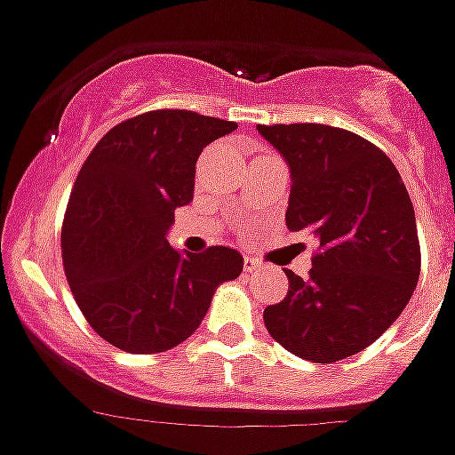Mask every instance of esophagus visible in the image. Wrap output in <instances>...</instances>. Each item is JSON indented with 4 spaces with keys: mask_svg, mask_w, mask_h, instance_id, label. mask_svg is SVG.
<instances>
[{
    "mask_svg": "<svg viewBox=\"0 0 455 455\" xmlns=\"http://www.w3.org/2000/svg\"><path fill=\"white\" fill-rule=\"evenodd\" d=\"M243 268H246L248 273H255V271H259V262H257V259H252V257H246V259H243Z\"/></svg>",
    "mask_w": 455,
    "mask_h": 455,
    "instance_id": "obj_1",
    "label": "esophagus"
}]
</instances>
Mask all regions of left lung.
I'll return each mask as SVG.
<instances>
[{"label": "left lung", "mask_w": 455, "mask_h": 455, "mask_svg": "<svg viewBox=\"0 0 455 455\" xmlns=\"http://www.w3.org/2000/svg\"><path fill=\"white\" fill-rule=\"evenodd\" d=\"M289 166L287 228L319 241L309 277L264 309L268 335L309 363L355 355L387 331L419 280L412 200L399 171L363 136L328 124H257Z\"/></svg>", "instance_id": "8db88e82"}]
</instances>
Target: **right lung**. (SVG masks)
<instances>
[{
  "label": "right lung",
  "instance_id": "1",
  "mask_svg": "<svg viewBox=\"0 0 455 455\" xmlns=\"http://www.w3.org/2000/svg\"><path fill=\"white\" fill-rule=\"evenodd\" d=\"M236 123L184 108L116 124L79 171L61 230L63 268L82 315L127 353H164L198 331L220 283L243 257L212 246L175 251V209L193 200L196 162Z\"/></svg>",
  "mask_w": 455,
  "mask_h": 455
}]
</instances>
